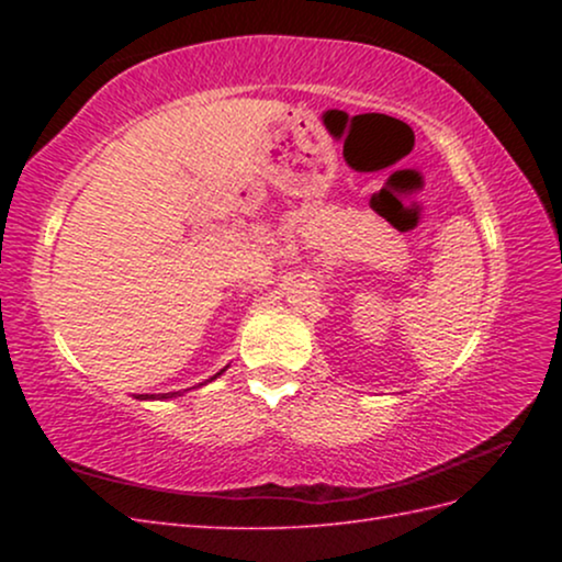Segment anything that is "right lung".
I'll return each instance as SVG.
<instances>
[{
  "label": "right lung",
  "instance_id": "right-lung-1",
  "mask_svg": "<svg viewBox=\"0 0 562 562\" xmlns=\"http://www.w3.org/2000/svg\"><path fill=\"white\" fill-rule=\"evenodd\" d=\"M227 368H229V366H227ZM227 368H223V370H220V372H215V375H213L211 380L201 382L199 386H203V384H209V382L217 380L220 375H223V372H225ZM192 389H196V386H192ZM184 391H190V389H184ZM176 396H182V391H171V394H140V396H135V398H140V401H164V398H176Z\"/></svg>",
  "mask_w": 562,
  "mask_h": 562
}]
</instances>
